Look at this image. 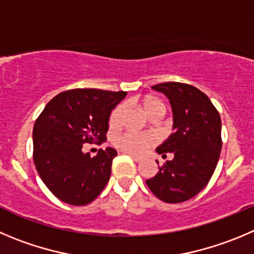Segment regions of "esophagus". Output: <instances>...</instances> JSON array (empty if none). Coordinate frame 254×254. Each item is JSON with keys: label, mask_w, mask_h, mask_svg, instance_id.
<instances>
[{"label": "esophagus", "mask_w": 254, "mask_h": 254, "mask_svg": "<svg viewBox=\"0 0 254 254\" xmlns=\"http://www.w3.org/2000/svg\"><path fill=\"white\" fill-rule=\"evenodd\" d=\"M127 155H130V156H131V158H132V159H134L135 160V162H136V163H139V162H140V158H139V156H136V155H134V154H130V153H127Z\"/></svg>", "instance_id": "obj_1"}]
</instances>
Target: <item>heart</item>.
<instances>
[{"instance_id":"1","label":"heart","mask_w":254,"mask_h":254,"mask_svg":"<svg viewBox=\"0 0 254 254\" xmlns=\"http://www.w3.org/2000/svg\"><path fill=\"white\" fill-rule=\"evenodd\" d=\"M143 106L149 116H154L156 114H162V115L165 114L164 104L160 100H156V99H144ZM125 111H127V106L124 104H119L114 109L110 115V120H109L111 127H119L123 124ZM114 141H115V145L122 149L123 151L139 155V154L145 153L155 143V139L150 134H138V132L127 131L125 134L116 136Z\"/></svg>"}]
</instances>
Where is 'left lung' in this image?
I'll list each match as a JSON object with an SVG mask.
<instances>
[{"label":"left lung","instance_id":"left-lung-1","mask_svg":"<svg viewBox=\"0 0 254 254\" xmlns=\"http://www.w3.org/2000/svg\"><path fill=\"white\" fill-rule=\"evenodd\" d=\"M151 89L169 99L173 132L156 151L173 159L146 181L154 195L165 203H182L202 190L210 181L222 149V122L207 95L182 82H163ZM158 163V162H156Z\"/></svg>","mask_w":254,"mask_h":254}]
</instances>
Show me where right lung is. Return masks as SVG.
<instances>
[{"mask_svg": "<svg viewBox=\"0 0 254 254\" xmlns=\"http://www.w3.org/2000/svg\"><path fill=\"white\" fill-rule=\"evenodd\" d=\"M127 91L72 89L47 103L32 131L34 163L45 186L71 205H86L98 198L110 179L115 149H99L95 156L82 145L101 144L111 110Z\"/></svg>", "mask_w": 254, "mask_h": 254, "instance_id": "1", "label": "right lung"}]
</instances>
